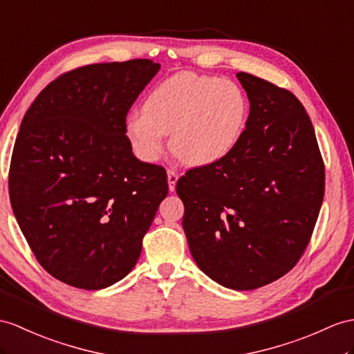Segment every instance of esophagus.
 <instances>
[{
	"label": "esophagus",
	"mask_w": 354,
	"mask_h": 354,
	"mask_svg": "<svg viewBox=\"0 0 354 354\" xmlns=\"http://www.w3.org/2000/svg\"><path fill=\"white\" fill-rule=\"evenodd\" d=\"M168 186H169V191L174 192L176 191V185H177V180H178V174L177 171L174 169H168Z\"/></svg>",
	"instance_id": "1"
}]
</instances>
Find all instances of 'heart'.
Returning a JSON list of instances; mask_svg holds the SVG:
<instances>
[{
    "label": "heart",
    "instance_id": "b5f03b06",
    "mask_svg": "<svg viewBox=\"0 0 354 354\" xmlns=\"http://www.w3.org/2000/svg\"><path fill=\"white\" fill-rule=\"evenodd\" d=\"M144 112H132L124 132L142 162H158L171 149L191 167L227 158L243 136L249 100L239 84L216 76L177 73L158 84L144 100Z\"/></svg>",
    "mask_w": 354,
    "mask_h": 354
}]
</instances>
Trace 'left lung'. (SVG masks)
Segmentation results:
<instances>
[{
	"label": "left lung",
	"instance_id": "left-lung-1",
	"mask_svg": "<svg viewBox=\"0 0 354 354\" xmlns=\"http://www.w3.org/2000/svg\"><path fill=\"white\" fill-rule=\"evenodd\" d=\"M242 140L222 160L177 182L196 266L243 291L279 279L305 252L324 196V163L311 118L288 90L245 72Z\"/></svg>",
	"mask_w": 354,
	"mask_h": 354
}]
</instances>
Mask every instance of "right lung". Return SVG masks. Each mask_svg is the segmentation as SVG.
Instances as JSON below:
<instances>
[{"instance_id":"right-lung-1","label":"right lung","mask_w":354,"mask_h":354,"mask_svg":"<svg viewBox=\"0 0 354 354\" xmlns=\"http://www.w3.org/2000/svg\"><path fill=\"white\" fill-rule=\"evenodd\" d=\"M159 68L151 59L75 68L43 88L22 120L12 209L37 261L67 286L102 290L123 279L168 195L165 169L138 160L124 132Z\"/></svg>"}]
</instances>
